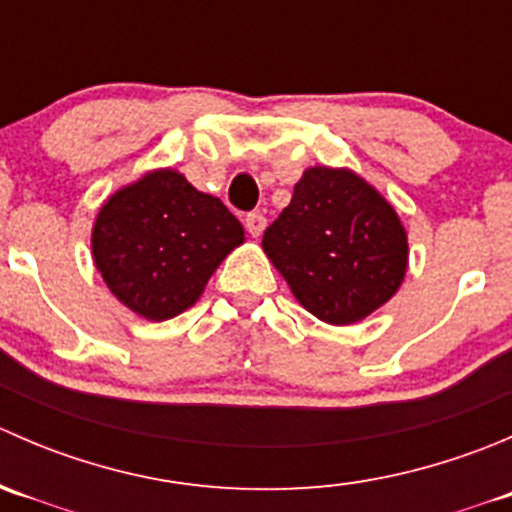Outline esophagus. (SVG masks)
Segmentation results:
<instances>
[{
    "mask_svg": "<svg viewBox=\"0 0 512 512\" xmlns=\"http://www.w3.org/2000/svg\"><path fill=\"white\" fill-rule=\"evenodd\" d=\"M245 227L252 237H260L267 227V218L262 213H250L245 220Z\"/></svg>",
    "mask_w": 512,
    "mask_h": 512,
    "instance_id": "1",
    "label": "esophagus"
}]
</instances>
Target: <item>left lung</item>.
Returning a JSON list of instances; mask_svg holds the SVG:
<instances>
[{"mask_svg":"<svg viewBox=\"0 0 512 512\" xmlns=\"http://www.w3.org/2000/svg\"><path fill=\"white\" fill-rule=\"evenodd\" d=\"M262 250L307 312L361 322L399 292L409 237L394 205L349 168L312 165L262 235Z\"/></svg>","mask_w":512,"mask_h":512,"instance_id":"obj_1","label":"left lung"}]
</instances>
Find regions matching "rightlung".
Segmentation results:
<instances>
[{"mask_svg": "<svg viewBox=\"0 0 512 512\" xmlns=\"http://www.w3.org/2000/svg\"><path fill=\"white\" fill-rule=\"evenodd\" d=\"M245 242L223 200L173 168L118 188L96 215L91 255L113 297L138 317L165 322L193 307L220 262Z\"/></svg>", "mask_w": 512, "mask_h": 512, "instance_id": "1", "label": "right lung"}]
</instances>
